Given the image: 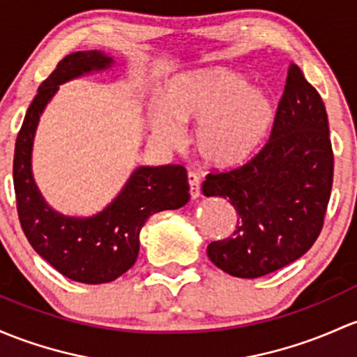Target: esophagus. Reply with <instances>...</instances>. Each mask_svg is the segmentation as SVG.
Returning a JSON list of instances; mask_svg holds the SVG:
<instances>
[{
  "instance_id": "obj_1",
  "label": "esophagus",
  "mask_w": 357,
  "mask_h": 357,
  "mask_svg": "<svg viewBox=\"0 0 357 357\" xmlns=\"http://www.w3.org/2000/svg\"><path fill=\"white\" fill-rule=\"evenodd\" d=\"M187 178H189V187H190V197L197 199L201 195V178L195 172H189L187 174Z\"/></svg>"
}]
</instances>
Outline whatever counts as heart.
<instances>
[{
    "mask_svg": "<svg viewBox=\"0 0 357 357\" xmlns=\"http://www.w3.org/2000/svg\"><path fill=\"white\" fill-rule=\"evenodd\" d=\"M163 109L149 117L153 134L175 146L180 129L195 126L194 148L206 163L229 167L250 158L266 143L274 126L275 109L271 97L252 88L235 71L206 70L178 78L165 93Z\"/></svg>",
    "mask_w": 357,
    "mask_h": 357,
    "instance_id": "1",
    "label": "heart"
}]
</instances>
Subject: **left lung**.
<instances>
[{
	"mask_svg": "<svg viewBox=\"0 0 357 357\" xmlns=\"http://www.w3.org/2000/svg\"><path fill=\"white\" fill-rule=\"evenodd\" d=\"M332 182L324 100L289 64L266 146L202 182V194L228 199L238 213L233 235L208 245L211 262L229 275L255 279L300 259L320 235Z\"/></svg>",
	"mask_w": 357,
	"mask_h": 357,
	"instance_id": "8db88e82",
	"label": "left lung"
}]
</instances>
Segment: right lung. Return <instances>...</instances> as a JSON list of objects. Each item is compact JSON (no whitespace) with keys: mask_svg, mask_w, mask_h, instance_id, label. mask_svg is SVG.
<instances>
[{"mask_svg":"<svg viewBox=\"0 0 357 357\" xmlns=\"http://www.w3.org/2000/svg\"><path fill=\"white\" fill-rule=\"evenodd\" d=\"M114 64L102 51H78L57 63L37 90L17 136L13 185L22 229L33 250L56 271L76 282L103 284L128 272L139 254V231L149 216L189 202L182 165L139 167L117 197L90 218L57 213L44 201L32 175V146L39 119L59 85Z\"/></svg>","mask_w":357,"mask_h":357,"instance_id":"obj_1","label":"right lung"}]
</instances>
